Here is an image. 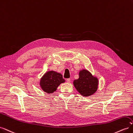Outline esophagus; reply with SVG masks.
<instances>
[{"label":"esophagus","instance_id":"esophagus-1","mask_svg":"<svg viewBox=\"0 0 133 133\" xmlns=\"http://www.w3.org/2000/svg\"><path fill=\"white\" fill-rule=\"evenodd\" d=\"M66 82L68 83H70V78H68L66 79Z\"/></svg>","mask_w":133,"mask_h":133}]
</instances>
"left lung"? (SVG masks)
Here are the masks:
<instances>
[{"label":"left lung","instance_id":"left-lung-1","mask_svg":"<svg viewBox=\"0 0 133 133\" xmlns=\"http://www.w3.org/2000/svg\"><path fill=\"white\" fill-rule=\"evenodd\" d=\"M73 84L79 93L84 96H88L97 90L98 80L94 77L87 70L79 72V78L74 80Z\"/></svg>","mask_w":133,"mask_h":133}]
</instances>
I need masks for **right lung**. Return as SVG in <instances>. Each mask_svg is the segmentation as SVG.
I'll list each match as a JSON object with an SVG mask.
<instances>
[{"label":"right lung","instance_id":"1","mask_svg":"<svg viewBox=\"0 0 133 133\" xmlns=\"http://www.w3.org/2000/svg\"><path fill=\"white\" fill-rule=\"evenodd\" d=\"M65 82L61 74L54 71H48L43 75L40 82L42 89L47 93H52L57 90L61 83Z\"/></svg>","mask_w":133,"mask_h":133}]
</instances>
